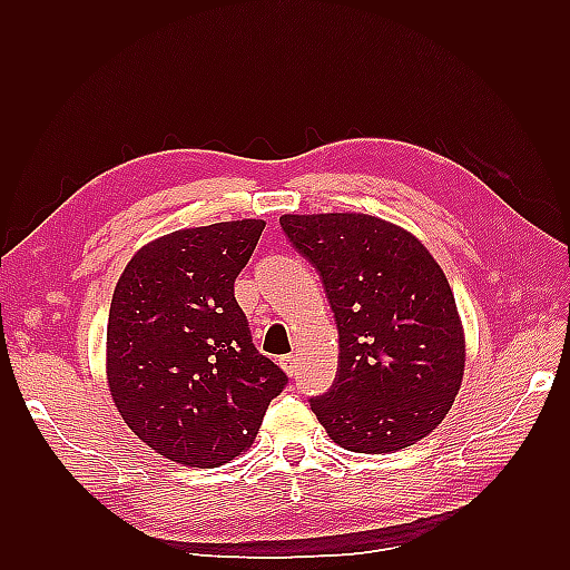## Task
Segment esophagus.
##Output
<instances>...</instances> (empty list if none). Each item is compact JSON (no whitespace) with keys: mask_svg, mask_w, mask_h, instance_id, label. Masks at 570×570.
Returning a JSON list of instances; mask_svg holds the SVG:
<instances>
[{"mask_svg":"<svg viewBox=\"0 0 570 570\" xmlns=\"http://www.w3.org/2000/svg\"><path fill=\"white\" fill-rule=\"evenodd\" d=\"M278 365H282V370L286 372V374H292V377H294V374H296V357L294 355H284L282 360H278Z\"/></svg>","mask_w":570,"mask_h":570,"instance_id":"1","label":"esophagus"}]
</instances>
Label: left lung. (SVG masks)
<instances>
[{"mask_svg":"<svg viewBox=\"0 0 570 570\" xmlns=\"http://www.w3.org/2000/svg\"><path fill=\"white\" fill-rule=\"evenodd\" d=\"M335 313L337 374L313 414L355 453H396L439 426L465 372L451 284L421 239L365 213L278 217Z\"/></svg>","mask_w":570,"mask_h":570,"instance_id":"8db88e82","label":"left lung"}]
</instances>
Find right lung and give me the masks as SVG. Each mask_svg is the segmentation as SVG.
I'll list each match as a JSON object with an SVG mask.
<instances>
[{
    "instance_id": "right-lung-1",
    "label": "right lung",
    "mask_w": 570,
    "mask_h": 570,
    "mask_svg": "<svg viewBox=\"0 0 570 570\" xmlns=\"http://www.w3.org/2000/svg\"><path fill=\"white\" fill-rule=\"evenodd\" d=\"M264 220L176 229L144 245L115 286L107 384L151 451L217 468L249 451L286 374L252 345L235 278Z\"/></svg>"
}]
</instances>
